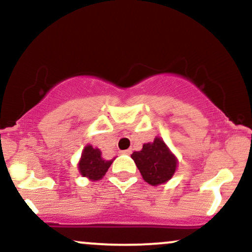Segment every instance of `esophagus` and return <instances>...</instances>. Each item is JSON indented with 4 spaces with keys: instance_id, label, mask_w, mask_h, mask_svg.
I'll use <instances>...</instances> for the list:
<instances>
[{
    "instance_id": "34e87169",
    "label": "esophagus",
    "mask_w": 252,
    "mask_h": 252,
    "mask_svg": "<svg viewBox=\"0 0 252 252\" xmlns=\"http://www.w3.org/2000/svg\"><path fill=\"white\" fill-rule=\"evenodd\" d=\"M121 153L124 154V155H130V154H131V149H126V150H123V151H121Z\"/></svg>"
}]
</instances>
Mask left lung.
I'll list each match as a JSON object with an SVG mask.
<instances>
[{"mask_svg":"<svg viewBox=\"0 0 252 252\" xmlns=\"http://www.w3.org/2000/svg\"><path fill=\"white\" fill-rule=\"evenodd\" d=\"M131 158L143 180L153 187L170 181L177 170V157L158 136L154 142L144 143L141 151H134Z\"/></svg>","mask_w":252,"mask_h":252,"instance_id":"obj_1","label":"left lung"}]
</instances>
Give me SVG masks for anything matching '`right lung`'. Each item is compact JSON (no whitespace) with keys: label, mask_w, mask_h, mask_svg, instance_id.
I'll return each instance as SVG.
<instances>
[{"label":"right lung","mask_w":252,"mask_h":252,"mask_svg":"<svg viewBox=\"0 0 252 252\" xmlns=\"http://www.w3.org/2000/svg\"><path fill=\"white\" fill-rule=\"evenodd\" d=\"M113 159H105L102 157V151L98 148H94L92 144H87L82 151L81 158L77 163V168L82 177L89 181H99L107 174Z\"/></svg>","instance_id":"right-lung-1"}]
</instances>
